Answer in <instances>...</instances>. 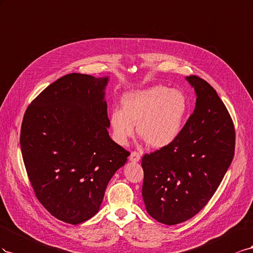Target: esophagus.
<instances>
[{
	"mask_svg": "<svg viewBox=\"0 0 253 253\" xmlns=\"http://www.w3.org/2000/svg\"><path fill=\"white\" fill-rule=\"evenodd\" d=\"M129 159H130V161H132V162H138V161H140V159H141V155L138 153V151H131V154H130V156H129Z\"/></svg>",
	"mask_w": 253,
	"mask_h": 253,
	"instance_id": "obj_1",
	"label": "esophagus"
}]
</instances>
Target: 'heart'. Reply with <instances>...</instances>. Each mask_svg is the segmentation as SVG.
Here are the masks:
<instances>
[{
	"mask_svg": "<svg viewBox=\"0 0 253 253\" xmlns=\"http://www.w3.org/2000/svg\"><path fill=\"white\" fill-rule=\"evenodd\" d=\"M123 109L110 114L114 138L126 144L138 131L148 146L162 148L169 145L181 131L187 111V99L181 91L163 85L129 92L122 98Z\"/></svg>",
	"mask_w": 253,
	"mask_h": 253,
	"instance_id": "heart-1",
	"label": "heart"
}]
</instances>
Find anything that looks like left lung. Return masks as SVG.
<instances>
[{
	"label": "left lung",
	"mask_w": 253,
	"mask_h": 253,
	"mask_svg": "<svg viewBox=\"0 0 253 253\" xmlns=\"http://www.w3.org/2000/svg\"><path fill=\"white\" fill-rule=\"evenodd\" d=\"M196 92V108L169 145L142 158V196L151 217L165 225L192 218L205 208L234 157L235 129L213 86L186 77Z\"/></svg>",
	"instance_id": "left-lung-1"
}]
</instances>
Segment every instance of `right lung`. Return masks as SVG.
Segmentation results:
<instances>
[{"instance_id": "obj_1", "label": "right lung", "mask_w": 253, "mask_h": 253, "mask_svg": "<svg viewBox=\"0 0 253 253\" xmlns=\"http://www.w3.org/2000/svg\"><path fill=\"white\" fill-rule=\"evenodd\" d=\"M108 78L72 73L50 84L27 107L21 151L40 204L71 225L94 216L108 182L130 155L108 133Z\"/></svg>"}]
</instances>
